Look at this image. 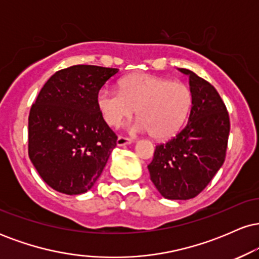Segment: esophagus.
Masks as SVG:
<instances>
[{"mask_svg":"<svg viewBox=\"0 0 259 259\" xmlns=\"http://www.w3.org/2000/svg\"><path fill=\"white\" fill-rule=\"evenodd\" d=\"M134 141L133 139L130 138H125V136H119L117 139V145L118 146H125V145H130Z\"/></svg>","mask_w":259,"mask_h":259,"instance_id":"obj_1","label":"esophagus"}]
</instances>
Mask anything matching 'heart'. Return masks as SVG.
<instances>
[{"label":"heart","instance_id":"heart-1","mask_svg":"<svg viewBox=\"0 0 259 259\" xmlns=\"http://www.w3.org/2000/svg\"><path fill=\"white\" fill-rule=\"evenodd\" d=\"M97 105L109 125H119L138 108L130 126L134 133H148L154 139L174 136L183 127L192 107V92L186 84L151 74H134L123 79L120 90L105 88Z\"/></svg>","mask_w":259,"mask_h":259}]
</instances>
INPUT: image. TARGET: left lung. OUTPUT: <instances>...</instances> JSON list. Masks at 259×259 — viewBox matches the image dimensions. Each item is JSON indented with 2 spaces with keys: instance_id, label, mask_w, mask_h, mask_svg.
<instances>
[{
  "instance_id": "1",
  "label": "left lung",
  "mask_w": 259,
  "mask_h": 259,
  "mask_svg": "<svg viewBox=\"0 0 259 259\" xmlns=\"http://www.w3.org/2000/svg\"><path fill=\"white\" fill-rule=\"evenodd\" d=\"M192 107L189 121L174 138L154 150L148 171L168 200H190L206 189L227 156L230 118L214 86L189 69Z\"/></svg>"
}]
</instances>
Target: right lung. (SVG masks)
Instances as JSON below:
<instances>
[{"label": "right lung", "mask_w": 259, "mask_h": 259, "mask_svg": "<svg viewBox=\"0 0 259 259\" xmlns=\"http://www.w3.org/2000/svg\"><path fill=\"white\" fill-rule=\"evenodd\" d=\"M117 68L72 65L46 81L29 113V158L56 191H89L106 167L117 135L102 117L97 95Z\"/></svg>", "instance_id": "add662e5"}]
</instances>
